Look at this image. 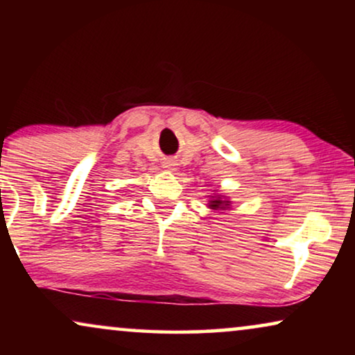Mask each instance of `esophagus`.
Wrapping results in <instances>:
<instances>
[{"label":"esophagus","instance_id":"esophagus-1","mask_svg":"<svg viewBox=\"0 0 355 355\" xmlns=\"http://www.w3.org/2000/svg\"><path fill=\"white\" fill-rule=\"evenodd\" d=\"M176 166H178V163L174 162V159H171V158L164 159V162H163V168L169 169V171H174V169H176Z\"/></svg>","mask_w":355,"mask_h":355}]
</instances>
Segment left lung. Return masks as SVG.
<instances>
[{
  "label": "left lung",
  "instance_id": "1",
  "mask_svg": "<svg viewBox=\"0 0 355 355\" xmlns=\"http://www.w3.org/2000/svg\"><path fill=\"white\" fill-rule=\"evenodd\" d=\"M208 197H210V200H208L207 207L211 208L213 211L223 213V211L230 210V208H231L232 202L227 197L221 196V193H213V196H208Z\"/></svg>",
  "mask_w": 355,
  "mask_h": 355
}]
</instances>
